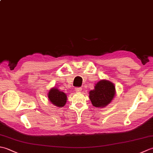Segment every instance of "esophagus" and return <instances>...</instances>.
<instances>
[{
    "label": "esophagus",
    "mask_w": 153,
    "mask_h": 153,
    "mask_svg": "<svg viewBox=\"0 0 153 153\" xmlns=\"http://www.w3.org/2000/svg\"><path fill=\"white\" fill-rule=\"evenodd\" d=\"M82 87H76V88H75V91H76V92H80L81 91H82Z\"/></svg>",
    "instance_id": "1"
}]
</instances>
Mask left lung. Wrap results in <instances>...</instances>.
<instances>
[{"label":"left lung","instance_id":"left-lung-1","mask_svg":"<svg viewBox=\"0 0 153 153\" xmlns=\"http://www.w3.org/2000/svg\"><path fill=\"white\" fill-rule=\"evenodd\" d=\"M115 95V87L107 80H101L96 84L95 89L89 92V99L93 105L103 108L111 102Z\"/></svg>","mask_w":153,"mask_h":153}]
</instances>
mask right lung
<instances>
[{
    "label": "right lung",
    "mask_w": 153,
    "mask_h": 153,
    "mask_svg": "<svg viewBox=\"0 0 153 153\" xmlns=\"http://www.w3.org/2000/svg\"><path fill=\"white\" fill-rule=\"evenodd\" d=\"M48 99L50 101L56 106L62 107L65 105L67 100L66 95L58 91L56 88H53L48 92Z\"/></svg>",
    "instance_id": "add662e5"
}]
</instances>
